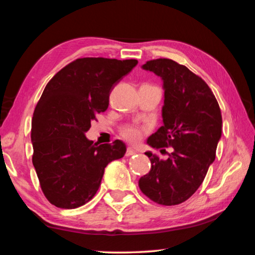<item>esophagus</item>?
Returning a JSON list of instances; mask_svg holds the SVG:
<instances>
[{"instance_id": "1", "label": "esophagus", "mask_w": 255, "mask_h": 255, "mask_svg": "<svg viewBox=\"0 0 255 255\" xmlns=\"http://www.w3.org/2000/svg\"><path fill=\"white\" fill-rule=\"evenodd\" d=\"M136 153V150H133L131 147H128L126 150V156H131V155H135Z\"/></svg>"}]
</instances>
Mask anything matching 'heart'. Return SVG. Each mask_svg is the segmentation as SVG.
<instances>
[{
	"mask_svg": "<svg viewBox=\"0 0 255 255\" xmlns=\"http://www.w3.org/2000/svg\"><path fill=\"white\" fill-rule=\"evenodd\" d=\"M144 130L140 127L133 126V125H127L122 128V136L130 143H137L143 137Z\"/></svg>",
	"mask_w": 255,
	"mask_h": 255,
	"instance_id": "b5f03b06",
	"label": "heart"
}]
</instances>
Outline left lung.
Instances as JSON below:
<instances>
[{"mask_svg":"<svg viewBox=\"0 0 255 255\" xmlns=\"http://www.w3.org/2000/svg\"><path fill=\"white\" fill-rule=\"evenodd\" d=\"M141 68L163 81V126L150 135L153 148L173 147L169 158L146 152L150 171L139 179L145 196L159 205L174 206L189 199L215 161L222 137V114L213 91L188 67L174 60H148Z\"/></svg>","mask_w":255,"mask_h":255,"instance_id":"1","label":"left lung"}]
</instances>
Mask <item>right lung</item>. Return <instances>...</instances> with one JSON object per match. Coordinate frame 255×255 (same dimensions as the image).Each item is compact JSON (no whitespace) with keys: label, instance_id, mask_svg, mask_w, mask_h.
Wrapping results in <instances>:
<instances>
[{"label":"right lung","instance_id":"right-lung-1","mask_svg":"<svg viewBox=\"0 0 255 255\" xmlns=\"http://www.w3.org/2000/svg\"><path fill=\"white\" fill-rule=\"evenodd\" d=\"M137 63L79 58L46 85L31 123L32 164L51 205L63 209L85 205L100 187L106 166L126 153L122 140L97 145L85 132L97 115L108 109L115 85Z\"/></svg>","mask_w":255,"mask_h":255}]
</instances>
